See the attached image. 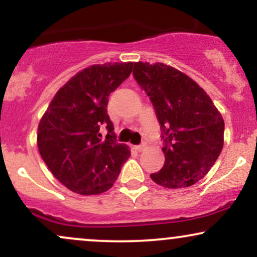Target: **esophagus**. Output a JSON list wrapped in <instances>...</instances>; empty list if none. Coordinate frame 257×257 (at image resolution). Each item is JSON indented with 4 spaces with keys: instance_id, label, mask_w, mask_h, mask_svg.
<instances>
[{
    "instance_id": "esophagus-1",
    "label": "esophagus",
    "mask_w": 257,
    "mask_h": 257,
    "mask_svg": "<svg viewBox=\"0 0 257 257\" xmlns=\"http://www.w3.org/2000/svg\"><path fill=\"white\" fill-rule=\"evenodd\" d=\"M144 149H145V144H141V145H137V146H135V150H137V151H139V152L143 151Z\"/></svg>"
}]
</instances>
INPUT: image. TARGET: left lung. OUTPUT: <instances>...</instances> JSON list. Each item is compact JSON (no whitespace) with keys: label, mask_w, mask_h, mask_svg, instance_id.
I'll return each mask as SVG.
<instances>
[{"label":"left lung","mask_w":257,"mask_h":257,"mask_svg":"<svg viewBox=\"0 0 257 257\" xmlns=\"http://www.w3.org/2000/svg\"><path fill=\"white\" fill-rule=\"evenodd\" d=\"M133 76L151 100L164 144L166 162L151 179L167 188L194 185L222 151L221 113L193 79L172 66L139 61Z\"/></svg>","instance_id":"obj_1"}]
</instances>
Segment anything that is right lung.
I'll use <instances>...</instances> for the list:
<instances>
[{
    "instance_id": "right-lung-1",
    "label": "right lung",
    "mask_w": 257,
    "mask_h": 257,
    "mask_svg": "<svg viewBox=\"0 0 257 257\" xmlns=\"http://www.w3.org/2000/svg\"><path fill=\"white\" fill-rule=\"evenodd\" d=\"M133 63L93 65L61 87L40 120L37 146L53 175L83 196L112 187L131 156L118 144L107 104L110 94L131 76ZM108 134L104 138L101 128Z\"/></svg>"
}]
</instances>
